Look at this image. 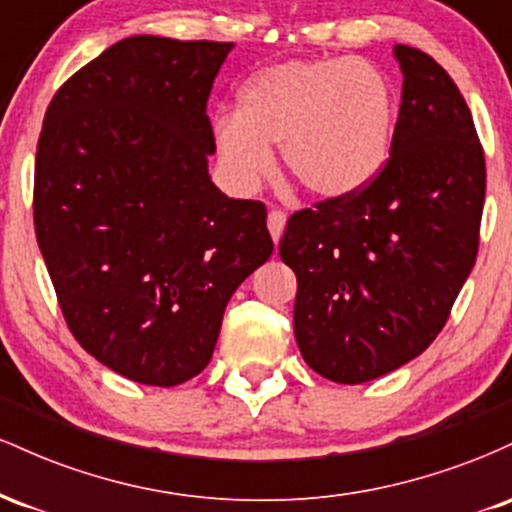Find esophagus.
Instances as JSON below:
<instances>
[{
	"instance_id": "1",
	"label": "esophagus",
	"mask_w": 512,
	"mask_h": 512,
	"mask_svg": "<svg viewBox=\"0 0 512 512\" xmlns=\"http://www.w3.org/2000/svg\"><path fill=\"white\" fill-rule=\"evenodd\" d=\"M284 226H286V211H281V209H272V211H269V216H267V228H269V233H272L274 243H279L281 233H284Z\"/></svg>"
}]
</instances>
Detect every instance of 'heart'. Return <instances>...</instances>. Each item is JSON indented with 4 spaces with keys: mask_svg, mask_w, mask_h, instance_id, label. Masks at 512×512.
Listing matches in <instances>:
<instances>
[{
    "mask_svg": "<svg viewBox=\"0 0 512 512\" xmlns=\"http://www.w3.org/2000/svg\"><path fill=\"white\" fill-rule=\"evenodd\" d=\"M395 91L375 64L351 57L291 60L262 69L238 96L236 115L214 125L216 154L233 182L248 187L281 166L303 190L342 197L383 168L395 129Z\"/></svg>",
    "mask_w": 512,
    "mask_h": 512,
    "instance_id": "obj_1",
    "label": "heart"
}]
</instances>
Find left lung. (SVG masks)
Wrapping results in <instances>:
<instances>
[{
    "instance_id": "obj_1",
    "label": "left lung",
    "mask_w": 512,
    "mask_h": 512,
    "mask_svg": "<svg viewBox=\"0 0 512 512\" xmlns=\"http://www.w3.org/2000/svg\"><path fill=\"white\" fill-rule=\"evenodd\" d=\"M402 105L390 158L361 190L291 214L279 255L296 272L293 330L322 378L358 385L428 349L479 252L486 161L460 88L395 45Z\"/></svg>"
}]
</instances>
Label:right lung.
<instances>
[{"label":"right lung","instance_id":"add662e5","mask_svg":"<svg viewBox=\"0 0 512 512\" xmlns=\"http://www.w3.org/2000/svg\"><path fill=\"white\" fill-rule=\"evenodd\" d=\"M231 48L134 35L45 110L35 238L69 332L134 383L202 373L228 298L274 250L267 207L209 180L207 101Z\"/></svg>","mask_w":512,"mask_h":512}]
</instances>
